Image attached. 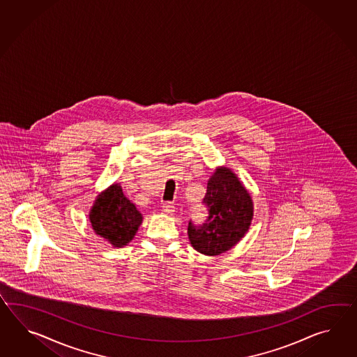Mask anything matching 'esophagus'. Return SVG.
Returning a JSON list of instances; mask_svg holds the SVG:
<instances>
[{"label":"esophagus","instance_id":"34e87169","mask_svg":"<svg viewBox=\"0 0 357 357\" xmlns=\"http://www.w3.org/2000/svg\"><path fill=\"white\" fill-rule=\"evenodd\" d=\"M162 209H164L166 214H173L175 211L174 204L170 202V201H165V202L162 204Z\"/></svg>","mask_w":357,"mask_h":357}]
</instances>
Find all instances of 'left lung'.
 Returning <instances> with one entry per match:
<instances>
[{
    "label": "left lung",
    "instance_id": "left-lung-1",
    "mask_svg": "<svg viewBox=\"0 0 357 357\" xmlns=\"http://www.w3.org/2000/svg\"><path fill=\"white\" fill-rule=\"evenodd\" d=\"M202 205L208 217L188 223V237L197 252L218 255L229 250L248 232L252 219L250 195L229 169L219 167L208 183Z\"/></svg>",
    "mask_w": 357,
    "mask_h": 357
}]
</instances>
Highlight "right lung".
<instances>
[{"label": "right lung", "instance_id": "right-lung-1", "mask_svg": "<svg viewBox=\"0 0 357 357\" xmlns=\"http://www.w3.org/2000/svg\"><path fill=\"white\" fill-rule=\"evenodd\" d=\"M89 217L96 235L116 248L130 243L143 220L142 214L123 195L119 184L111 185L96 197Z\"/></svg>", "mask_w": 357, "mask_h": 357}]
</instances>
